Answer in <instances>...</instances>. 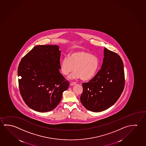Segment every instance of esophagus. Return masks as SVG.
I'll return each instance as SVG.
<instances>
[{
	"label": "esophagus",
	"instance_id": "esophagus-1",
	"mask_svg": "<svg viewBox=\"0 0 146 146\" xmlns=\"http://www.w3.org/2000/svg\"><path fill=\"white\" fill-rule=\"evenodd\" d=\"M76 84V82H71V84H70V85L71 86H74V85H75Z\"/></svg>",
	"mask_w": 146,
	"mask_h": 146
}]
</instances>
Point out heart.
<instances>
[{
    "label": "heart",
    "instance_id": "b5f03b06",
    "mask_svg": "<svg viewBox=\"0 0 146 146\" xmlns=\"http://www.w3.org/2000/svg\"><path fill=\"white\" fill-rule=\"evenodd\" d=\"M99 67L97 57L84 50H75L70 53L68 58H65L60 64L62 74L67 76L75 71L69 77L70 79L81 78L88 80L93 77Z\"/></svg>",
    "mask_w": 146,
    "mask_h": 146
}]
</instances>
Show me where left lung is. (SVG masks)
<instances>
[{
  "mask_svg": "<svg viewBox=\"0 0 146 146\" xmlns=\"http://www.w3.org/2000/svg\"><path fill=\"white\" fill-rule=\"evenodd\" d=\"M101 69L88 82L82 83L80 101L84 107L93 112L106 110L114 104L125 86L124 66L117 53L104 49Z\"/></svg>",
  "mask_w": 146,
  "mask_h": 146,
  "instance_id": "8db88e82",
  "label": "left lung"
}]
</instances>
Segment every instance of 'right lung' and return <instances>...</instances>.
Wrapping results in <instances>:
<instances>
[{"mask_svg": "<svg viewBox=\"0 0 146 146\" xmlns=\"http://www.w3.org/2000/svg\"><path fill=\"white\" fill-rule=\"evenodd\" d=\"M58 45L35 46L22 58L18 68L20 92L29 108L38 112L54 109L69 83L60 72Z\"/></svg>", "mask_w": 146, "mask_h": 146, "instance_id": "obj_1", "label": "right lung"}]
</instances>
